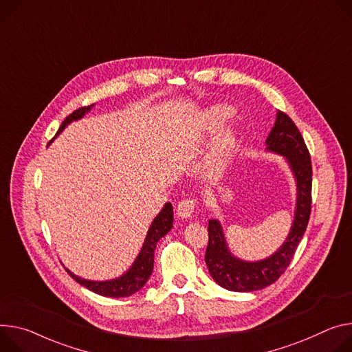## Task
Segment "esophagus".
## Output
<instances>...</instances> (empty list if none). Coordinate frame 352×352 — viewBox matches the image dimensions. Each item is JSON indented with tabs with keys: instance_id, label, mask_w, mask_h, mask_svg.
<instances>
[{
	"instance_id": "1",
	"label": "esophagus",
	"mask_w": 352,
	"mask_h": 352,
	"mask_svg": "<svg viewBox=\"0 0 352 352\" xmlns=\"http://www.w3.org/2000/svg\"><path fill=\"white\" fill-rule=\"evenodd\" d=\"M197 208V201L194 198H185L182 199L177 206V214L181 219H188L192 216L194 210Z\"/></svg>"
}]
</instances>
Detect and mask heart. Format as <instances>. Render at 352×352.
<instances>
[{
    "label": "heart",
    "mask_w": 352,
    "mask_h": 352,
    "mask_svg": "<svg viewBox=\"0 0 352 352\" xmlns=\"http://www.w3.org/2000/svg\"><path fill=\"white\" fill-rule=\"evenodd\" d=\"M229 116V111L225 107H212L206 111L205 118H204V126L208 132H214L217 127L225 122ZM234 142V133L232 129L223 131L217 139V143L212 153L208 157L206 162V168L212 173H216L221 168L223 163H225L226 155L229 154L232 146Z\"/></svg>",
    "instance_id": "b5f03b06"
}]
</instances>
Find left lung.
<instances>
[{"mask_svg":"<svg viewBox=\"0 0 352 352\" xmlns=\"http://www.w3.org/2000/svg\"><path fill=\"white\" fill-rule=\"evenodd\" d=\"M267 150L283 155L295 175L298 199L292 229L282 247L271 257L257 263L236 258L228 248L220 223L209 220V243L205 263L212 278L225 289L233 292H252L272 285L289 267L295 251L307 228L311 210V162L310 153L295 122L278 111L276 120L267 139Z\"/></svg>","mask_w":352,"mask_h":352,"instance_id":"1","label":"left lung"}]
</instances>
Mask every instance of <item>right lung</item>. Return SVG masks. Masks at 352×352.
I'll list each match as a JSON object with an SVG mask.
<instances>
[{
    "mask_svg": "<svg viewBox=\"0 0 352 352\" xmlns=\"http://www.w3.org/2000/svg\"><path fill=\"white\" fill-rule=\"evenodd\" d=\"M94 105H88V107H81L78 109H76L73 113H70L65 122L61 123V126L58 127L57 135L65 129V127L77 119H81L84 116V113L89 112L91 108ZM173 205L170 202L166 204V206L162 209L157 214V217L153 220L151 226L147 232L144 244L142 251L139 252L136 261L133 263V265L131 267V270L127 271L126 274H123L122 276L116 278V279H111V280H88V279H82L77 275H74L73 272H70L69 270H66L70 276L78 282L80 285L85 286L87 289L92 291L94 294H98L107 298H126L131 296L133 294H136L138 291H140L142 287L144 286V283L147 282V279L150 278L151 272H153V264H154V250H155V244L157 241L164 237L173 228Z\"/></svg>",
    "mask_w": 352,
    "mask_h": 352,
    "instance_id": "1",
    "label": "right lung"
}]
</instances>
